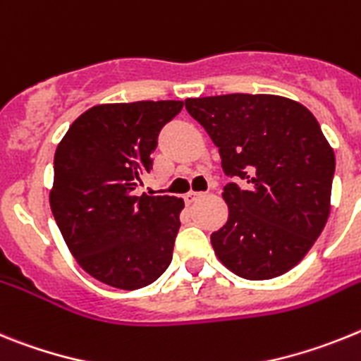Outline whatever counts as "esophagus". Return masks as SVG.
<instances>
[{
    "instance_id": "obj_1",
    "label": "esophagus",
    "mask_w": 361,
    "mask_h": 361,
    "mask_svg": "<svg viewBox=\"0 0 361 361\" xmlns=\"http://www.w3.org/2000/svg\"><path fill=\"white\" fill-rule=\"evenodd\" d=\"M203 196H205L203 192H194V190H190V192L185 194V203H187V205H190V203H194L196 200L203 198Z\"/></svg>"
}]
</instances>
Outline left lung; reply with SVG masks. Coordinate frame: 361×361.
Returning a JSON list of instances; mask_svg holds the SVG:
<instances>
[{"mask_svg": "<svg viewBox=\"0 0 361 361\" xmlns=\"http://www.w3.org/2000/svg\"><path fill=\"white\" fill-rule=\"evenodd\" d=\"M219 149L228 218L211 234L218 259L245 280H271L302 262L331 212L334 152L312 112L274 94L185 99Z\"/></svg>", "mask_w": 361, "mask_h": 361, "instance_id": "8db88e82", "label": "left lung"}]
</instances>
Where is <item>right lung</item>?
<instances>
[{"mask_svg":"<svg viewBox=\"0 0 361 361\" xmlns=\"http://www.w3.org/2000/svg\"><path fill=\"white\" fill-rule=\"evenodd\" d=\"M181 109L172 99L96 105L56 149L50 209L71 255L102 283L142 289L171 265L183 200L134 190Z\"/></svg>","mask_w":361,"mask_h":361,"instance_id":"1","label":"right lung"}]
</instances>
